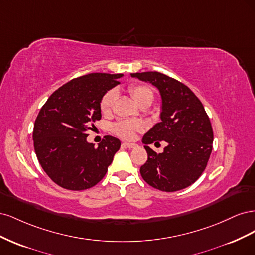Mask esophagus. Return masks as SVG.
Masks as SVG:
<instances>
[{
	"mask_svg": "<svg viewBox=\"0 0 255 255\" xmlns=\"http://www.w3.org/2000/svg\"><path fill=\"white\" fill-rule=\"evenodd\" d=\"M122 144L127 146V148H129V149H134V148H137V146H138L136 143H132V142H123Z\"/></svg>",
	"mask_w": 255,
	"mask_h": 255,
	"instance_id": "esophagus-1",
	"label": "esophagus"
}]
</instances>
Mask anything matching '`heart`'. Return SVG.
<instances>
[{"label":"heart","instance_id":"obj_1","mask_svg":"<svg viewBox=\"0 0 255 255\" xmlns=\"http://www.w3.org/2000/svg\"><path fill=\"white\" fill-rule=\"evenodd\" d=\"M129 95L133 97L135 102L140 107L146 106L148 107L154 99L153 90L143 84H130L128 88ZM116 94L114 90L106 91L100 100V111L102 114H110L113 110L114 102H115ZM143 128L142 123L137 120H128V119H121L117 121L113 126V132L125 139H133L135 134L139 132Z\"/></svg>","mask_w":255,"mask_h":255}]
</instances>
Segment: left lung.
Returning <instances> with one entry per match:
<instances>
[{
    "mask_svg": "<svg viewBox=\"0 0 255 255\" xmlns=\"http://www.w3.org/2000/svg\"><path fill=\"white\" fill-rule=\"evenodd\" d=\"M130 75L157 87L163 100L161 122L142 138L148 153V160L140 167L142 179L161 191L188 187L203 173L213 149V128L203 104L186 85L164 73ZM160 141L167 142L163 153L146 145Z\"/></svg>",
    "mask_w": 255,
    "mask_h": 255,
    "instance_id": "obj_1",
    "label": "left lung"
}]
</instances>
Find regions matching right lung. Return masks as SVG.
<instances>
[{
	"label": "right lung",
	"mask_w": 255,
	"mask_h": 255,
	"mask_svg": "<svg viewBox=\"0 0 255 255\" xmlns=\"http://www.w3.org/2000/svg\"><path fill=\"white\" fill-rule=\"evenodd\" d=\"M122 75L89 73L73 79L41 107L34 125V148L44 172L60 187L88 189L106 174L121 142L107 135L95 148L87 136L101 119L100 100Z\"/></svg>",
	"instance_id": "1"
}]
</instances>
